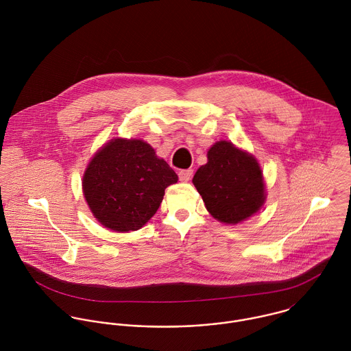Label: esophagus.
Listing matches in <instances>:
<instances>
[{
  "label": "esophagus",
  "instance_id": "1",
  "mask_svg": "<svg viewBox=\"0 0 351 351\" xmlns=\"http://www.w3.org/2000/svg\"><path fill=\"white\" fill-rule=\"evenodd\" d=\"M178 176H180V180H181L182 182H188V181H191L192 177H193V170H192V169L181 170V171L178 173Z\"/></svg>",
  "mask_w": 351,
  "mask_h": 351
}]
</instances>
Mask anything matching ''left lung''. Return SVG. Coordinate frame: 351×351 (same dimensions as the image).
<instances>
[{
  "label": "left lung",
  "instance_id": "obj_1",
  "mask_svg": "<svg viewBox=\"0 0 351 351\" xmlns=\"http://www.w3.org/2000/svg\"><path fill=\"white\" fill-rule=\"evenodd\" d=\"M193 184L208 212L226 224L249 219L266 200L263 176L256 159L226 141L209 149L208 162L196 171Z\"/></svg>",
  "mask_w": 351,
  "mask_h": 351
}]
</instances>
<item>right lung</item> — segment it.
Masks as SVG:
<instances>
[{"mask_svg":"<svg viewBox=\"0 0 351 351\" xmlns=\"http://www.w3.org/2000/svg\"><path fill=\"white\" fill-rule=\"evenodd\" d=\"M176 171L149 143L112 139L89 162L82 189L92 213L117 232L142 228L158 210L165 189L176 184Z\"/></svg>","mask_w":351,"mask_h":351,"instance_id":"obj_1","label":"right lung"}]
</instances>
